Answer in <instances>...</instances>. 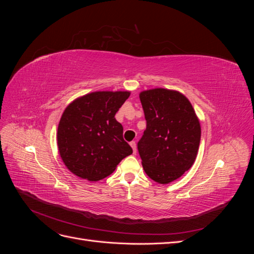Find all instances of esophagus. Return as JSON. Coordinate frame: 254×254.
<instances>
[{
  "mask_svg": "<svg viewBox=\"0 0 254 254\" xmlns=\"http://www.w3.org/2000/svg\"><path fill=\"white\" fill-rule=\"evenodd\" d=\"M130 146H131V147H132L133 153H135V152H136V144H135V142H134V141L130 142Z\"/></svg>",
  "mask_w": 254,
  "mask_h": 254,
  "instance_id": "esophagus-1",
  "label": "esophagus"
}]
</instances>
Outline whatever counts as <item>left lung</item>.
I'll return each mask as SVG.
<instances>
[{
    "label": "left lung",
    "instance_id": "obj_1",
    "mask_svg": "<svg viewBox=\"0 0 254 254\" xmlns=\"http://www.w3.org/2000/svg\"><path fill=\"white\" fill-rule=\"evenodd\" d=\"M140 99L146 129L137 150L149 178L167 184L194 164L201 129L189 99L177 91L153 89L144 91Z\"/></svg>",
    "mask_w": 254,
    "mask_h": 254
}]
</instances>
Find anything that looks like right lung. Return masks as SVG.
Instances as JSON below:
<instances>
[{
    "instance_id": "add662e5",
    "label": "right lung",
    "mask_w": 254,
    "mask_h": 254,
    "mask_svg": "<svg viewBox=\"0 0 254 254\" xmlns=\"http://www.w3.org/2000/svg\"><path fill=\"white\" fill-rule=\"evenodd\" d=\"M129 92H93L68 105L60 119L57 143L60 157L74 175L97 181L112 174L132 148L123 139L114 115Z\"/></svg>"
}]
</instances>
